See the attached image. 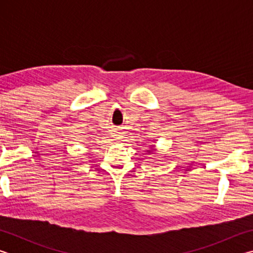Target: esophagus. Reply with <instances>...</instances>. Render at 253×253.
Instances as JSON below:
<instances>
[{
	"instance_id": "esophagus-1",
	"label": "esophagus",
	"mask_w": 253,
	"mask_h": 253,
	"mask_svg": "<svg viewBox=\"0 0 253 253\" xmlns=\"http://www.w3.org/2000/svg\"><path fill=\"white\" fill-rule=\"evenodd\" d=\"M118 135H115V138H116V139H118L119 138V137H117Z\"/></svg>"
}]
</instances>
